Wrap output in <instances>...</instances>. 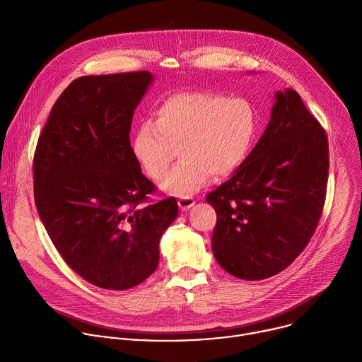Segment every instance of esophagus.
<instances>
[{
	"mask_svg": "<svg viewBox=\"0 0 362 362\" xmlns=\"http://www.w3.org/2000/svg\"><path fill=\"white\" fill-rule=\"evenodd\" d=\"M177 204H179V208L182 211H189L192 206L194 204V199L192 196H183L177 200Z\"/></svg>",
	"mask_w": 362,
	"mask_h": 362,
	"instance_id": "34e87169",
	"label": "esophagus"
}]
</instances>
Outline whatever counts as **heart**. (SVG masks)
<instances>
[{
  "label": "heart",
  "instance_id": "obj_1",
  "mask_svg": "<svg viewBox=\"0 0 362 362\" xmlns=\"http://www.w3.org/2000/svg\"><path fill=\"white\" fill-rule=\"evenodd\" d=\"M256 113L243 97L211 91H182L166 97L154 112V122H141L132 139L140 168L160 179L176 158L182 162L162 180L160 187L189 196L209 182L236 172L252 148Z\"/></svg>",
  "mask_w": 362,
  "mask_h": 362
}]
</instances>
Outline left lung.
Listing matches in <instances>:
<instances>
[{"label":"left lung","mask_w":362,"mask_h":362,"mask_svg":"<svg viewBox=\"0 0 362 362\" xmlns=\"http://www.w3.org/2000/svg\"><path fill=\"white\" fill-rule=\"evenodd\" d=\"M328 139L292 90L275 93L269 123L243 165L209 193L218 215L212 250L245 281L289 267L314 235L328 182Z\"/></svg>","instance_id":"obj_1"}]
</instances>
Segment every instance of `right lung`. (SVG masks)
I'll return each instance as SVG.
<instances>
[{
  "mask_svg": "<svg viewBox=\"0 0 362 362\" xmlns=\"http://www.w3.org/2000/svg\"><path fill=\"white\" fill-rule=\"evenodd\" d=\"M154 81L148 71L84 76L59 97L34 154L40 219L67 265L113 291L159 265V242L177 218L175 197L139 206L154 190L130 146L132 119Z\"/></svg>",
  "mask_w": 362,
  "mask_h": 362,
  "instance_id": "1",
  "label": "right lung"
}]
</instances>
